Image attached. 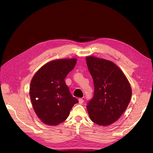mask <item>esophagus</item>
<instances>
[{"mask_svg":"<svg viewBox=\"0 0 153 153\" xmlns=\"http://www.w3.org/2000/svg\"><path fill=\"white\" fill-rule=\"evenodd\" d=\"M78 101H79V103L80 104H82L83 103H84V100L82 99V98H80L79 100H78Z\"/></svg>","mask_w":153,"mask_h":153,"instance_id":"34e87169","label":"esophagus"}]
</instances>
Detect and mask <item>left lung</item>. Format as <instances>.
<instances>
[{
    "label": "left lung",
    "instance_id": "1",
    "mask_svg": "<svg viewBox=\"0 0 153 153\" xmlns=\"http://www.w3.org/2000/svg\"><path fill=\"white\" fill-rule=\"evenodd\" d=\"M92 77L94 96L87 103L91 121L100 126H108L118 120L127 108L131 88L123 72L114 63L93 56L86 57Z\"/></svg>",
    "mask_w": 153,
    "mask_h": 153
}]
</instances>
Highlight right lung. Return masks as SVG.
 I'll return each instance as SVG.
<instances>
[{
    "label": "right lung",
    "instance_id": "obj_1",
    "mask_svg": "<svg viewBox=\"0 0 153 153\" xmlns=\"http://www.w3.org/2000/svg\"><path fill=\"white\" fill-rule=\"evenodd\" d=\"M76 59L50 61L36 73L31 80L29 94L34 112L43 123L56 126L68 118L78 101L64 81L75 66Z\"/></svg>",
    "mask_w": 153,
    "mask_h": 153
}]
</instances>
